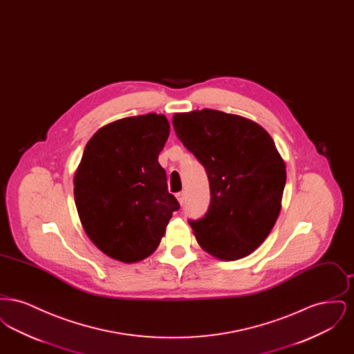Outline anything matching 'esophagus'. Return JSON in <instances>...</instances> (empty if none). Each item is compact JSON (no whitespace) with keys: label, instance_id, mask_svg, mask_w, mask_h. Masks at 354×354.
Wrapping results in <instances>:
<instances>
[{"label":"esophagus","instance_id":"1","mask_svg":"<svg viewBox=\"0 0 354 354\" xmlns=\"http://www.w3.org/2000/svg\"><path fill=\"white\" fill-rule=\"evenodd\" d=\"M176 199H178V202H179V204H183L185 201V192H178L176 194Z\"/></svg>","mask_w":354,"mask_h":354}]
</instances>
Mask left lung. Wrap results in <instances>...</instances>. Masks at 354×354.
<instances>
[{"label": "left lung", "mask_w": 354, "mask_h": 354, "mask_svg": "<svg viewBox=\"0 0 354 354\" xmlns=\"http://www.w3.org/2000/svg\"><path fill=\"white\" fill-rule=\"evenodd\" d=\"M172 126L209 182L207 214L189 221L199 245L225 261L248 256L281 211L286 163L272 136L251 119L211 109L178 113Z\"/></svg>", "instance_id": "obj_1"}]
</instances>
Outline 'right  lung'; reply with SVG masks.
I'll return each instance as SVG.
<instances>
[{"mask_svg":"<svg viewBox=\"0 0 354 354\" xmlns=\"http://www.w3.org/2000/svg\"><path fill=\"white\" fill-rule=\"evenodd\" d=\"M169 135L167 118L151 113L103 126L84 147L74 175L77 211L86 235L114 260L149 257L179 209L158 162Z\"/></svg>","mask_w":354,"mask_h":354,"instance_id":"obj_1","label":"right lung"}]
</instances>
